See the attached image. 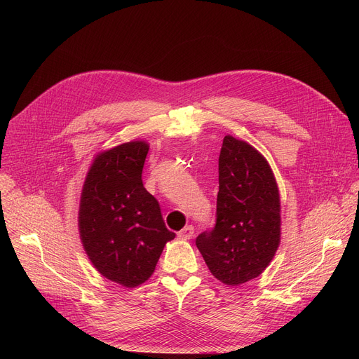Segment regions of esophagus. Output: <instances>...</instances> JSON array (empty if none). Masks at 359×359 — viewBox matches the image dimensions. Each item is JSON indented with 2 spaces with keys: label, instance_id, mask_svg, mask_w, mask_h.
<instances>
[{
  "label": "esophagus",
  "instance_id": "obj_1",
  "mask_svg": "<svg viewBox=\"0 0 359 359\" xmlns=\"http://www.w3.org/2000/svg\"><path fill=\"white\" fill-rule=\"evenodd\" d=\"M194 234V227L193 226H186L180 233H179V237L183 238V240H190Z\"/></svg>",
  "mask_w": 359,
  "mask_h": 359
}]
</instances>
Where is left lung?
Masks as SVG:
<instances>
[{
  "label": "left lung",
  "mask_w": 359,
  "mask_h": 359,
  "mask_svg": "<svg viewBox=\"0 0 359 359\" xmlns=\"http://www.w3.org/2000/svg\"><path fill=\"white\" fill-rule=\"evenodd\" d=\"M280 240V191L267 159L250 143L224 136L216 226L196 238L204 262L219 281L240 285L269 267Z\"/></svg>",
  "instance_id": "1"
}]
</instances>
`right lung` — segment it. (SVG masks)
Instances as JSON below:
<instances>
[{"label": "right lung", "mask_w": 359, "mask_h": 359, "mask_svg": "<svg viewBox=\"0 0 359 359\" xmlns=\"http://www.w3.org/2000/svg\"><path fill=\"white\" fill-rule=\"evenodd\" d=\"M147 151V142L132 140L97 153L79 201V237L88 259L105 278L128 288L149 280L176 236L143 187Z\"/></svg>", "instance_id": "1"}]
</instances>
